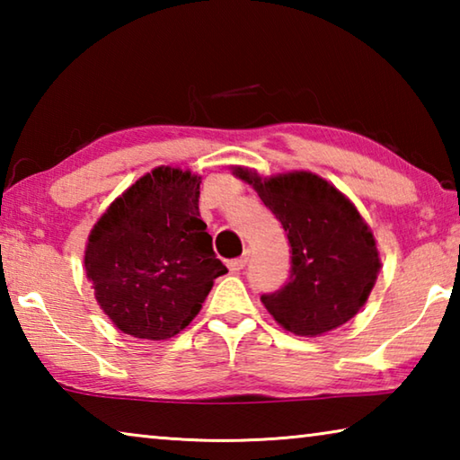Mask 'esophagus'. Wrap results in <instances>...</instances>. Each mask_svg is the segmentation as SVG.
I'll return each instance as SVG.
<instances>
[{"label": "esophagus", "mask_w": 460, "mask_h": 460, "mask_svg": "<svg viewBox=\"0 0 460 460\" xmlns=\"http://www.w3.org/2000/svg\"><path fill=\"white\" fill-rule=\"evenodd\" d=\"M245 263H247V253L245 255H241V258H235V260H231L227 266H229V270L233 271V274H237V271H241L245 268Z\"/></svg>", "instance_id": "esophagus-1"}]
</instances>
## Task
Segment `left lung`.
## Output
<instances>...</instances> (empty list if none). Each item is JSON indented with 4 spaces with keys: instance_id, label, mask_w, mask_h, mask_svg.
<instances>
[{
    "instance_id": "left-lung-1",
    "label": "left lung",
    "mask_w": 460,
    "mask_h": 460,
    "mask_svg": "<svg viewBox=\"0 0 460 460\" xmlns=\"http://www.w3.org/2000/svg\"><path fill=\"white\" fill-rule=\"evenodd\" d=\"M288 233L292 268L279 290L263 294L268 313L302 337L324 334L359 313L381 261L376 239L345 194L313 172L261 178L235 166Z\"/></svg>"
}]
</instances>
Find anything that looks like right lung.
I'll list each match as a JSON object with an SVG mask.
<instances>
[{
    "mask_svg": "<svg viewBox=\"0 0 460 460\" xmlns=\"http://www.w3.org/2000/svg\"><path fill=\"white\" fill-rule=\"evenodd\" d=\"M200 176L160 166L95 223L84 270L103 313L136 339L174 337L227 274L199 213Z\"/></svg>",
    "mask_w": 460,
    "mask_h": 460,
    "instance_id": "add662e5",
    "label": "right lung"
}]
</instances>
